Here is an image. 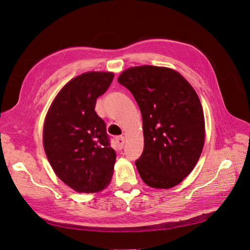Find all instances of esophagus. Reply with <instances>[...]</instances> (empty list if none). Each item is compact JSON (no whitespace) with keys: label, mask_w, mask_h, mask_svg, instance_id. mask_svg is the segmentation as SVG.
<instances>
[{"label":"esophagus","mask_w":250,"mask_h":250,"mask_svg":"<svg viewBox=\"0 0 250 250\" xmlns=\"http://www.w3.org/2000/svg\"><path fill=\"white\" fill-rule=\"evenodd\" d=\"M115 140H116V144H117V146L118 149L121 150L124 148V145H125V137L124 136H117L116 138H115Z\"/></svg>","instance_id":"1"}]
</instances>
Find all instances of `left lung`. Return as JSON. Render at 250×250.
<instances>
[{
  "label": "left lung",
  "instance_id": "8db88e82",
  "mask_svg": "<svg viewBox=\"0 0 250 250\" xmlns=\"http://www.w3.org/2000/svg\"><path fill=\"white\" fill-rule=\"evenodd\" d=\"M118 82L132 93L143 115L144 151L135 162L140 177L152 188L176 186L203 150L205 119L197 94L167 67H131Z\"/></svg>",
  "mask_w": 250,
  "mask_h": 250
}]
</instances>
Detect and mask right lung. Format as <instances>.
Here are the masks:
<instances>
[{"label": "right lung", "mask_w": 250, "mask_h": 250, "mask_svg": "<svg viewBox=\"0 0 250 250\" xmlns=\"http://www.w3.org/2000/svg\"><path fill=\"white\" fill-rule=\"evenodd\" d=\"M114 74L88 72L70 80L46 115L43 144L55 173L77 192L104 190L113 175L116 153L96 101L110 87Z\"/></svg>", "instance_id": "add662e5"}]
</instances>
